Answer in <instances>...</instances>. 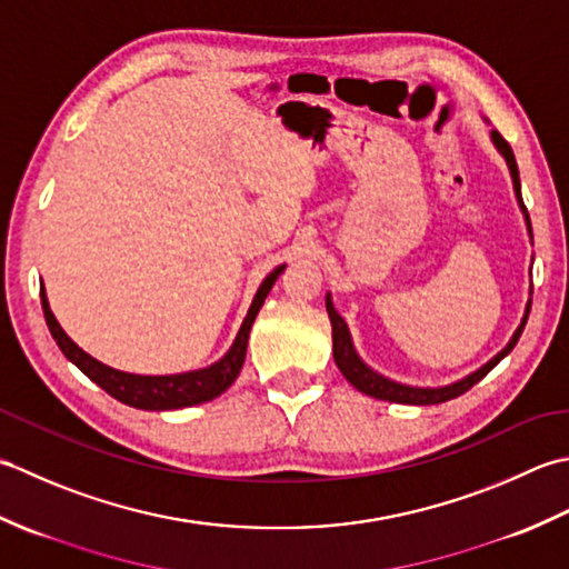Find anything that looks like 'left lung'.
I'll return each instance as SVG.
<instances>
[{"label":"left lung","mask_w":569,"mask_h":569,"mask_svg":"<svg viewBox=\"0 0 569 569\" xmlns=\"http://www.w3.org/2000/svg\"><path fill=\"white\" fill-rule=\"evenodd\" d=\"M491 137H493V144L498 147V152H501V154L506 157L508 169H511L516 196H518V201H520V208H523L526 220H528V230H530L528 208H526V203H523V196H520V179H518V164H516L513 149H511V144H508L501 134H498V130H493ZM530 233H532V230H530ZM327 311H329L331 331H333V361H336V366H339L343 378L349 380L356 390L366 392V396H370V398L388 400V402H402V405H437V402H447V400H451V398L463 396V392L477 386V382H479L486 373H489V370H491L498 361H501V358H506L508 353L513 351V346L518 343L520 333H523V329H526L530 307L526 309L523 323H520L518 331L513 333L511 343H508L506 349L493 358V361H489L483 368H479L477 373H471V376H467L463 380L455 382V386H447V388H410V386H400V382H392V380H388V378L378 376L376 370H370V368L361 361V358H358V353L353 351L349 327H346V321L339 317V311L333 309L331 297H327Z\"/></svg>","instance_id":"obj_1"}]
</instances>
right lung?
I'll return each mask as SVG.
<instances>
[{
    "label": "right lung",
    "instance_id": "1",
    "mask_svg": "<svg viewBox=\"0 0 569 569\" xmlns=\"http://www.w3.org/2000/svg\"><path fill=\"white\" fill-rule=\"evenodd\" d=\"M284 270L277 268L274 272L268 274L258 289V295L252 299V307L248 311L246 321L238 331V339L233 343L223 358L218 363L208 366L203 370H191V373H179V376H132V373H122V370H114L110 366H102L96 358L88 356L83 349L68 339L66 331L58 327L56 317L51 315L49 301H46L43 287H41V307H43V317L46 323H49V331L58 343V349L63 351V356L68 361L76 363L83 373L98 382V386L112 396L114 400H120L130 408H139V410H179V408H191V405L199 402H208L218 398L220 392H226L233 380L238 378L242 363H246V351H248V336H250V327L258 311L262 307L264 297L272 289V284L277 282V277Z\"/></svg>",
    "mask_w": 569,
    "mask_h": 569
}]
</instances>
